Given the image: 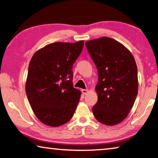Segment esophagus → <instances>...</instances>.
Instances as JSON below:
<instances>
[{
  "label": "esophagus",
  "mask_w": 158,
  "mask_h": 158,
  "mask_svg": "<svg viewBox=\"0 0 158 158\" xmlns=\"http://www.w3.org/2000/svg\"><path fill=\"white\" fill-rule=\"evenodd\" d=\"M81 92H82V94H83L84 95H85V94H87V93L88 92V90H87V89H83L81 90Z\"/></svg>",
  "instance_id": "obj_1"
}]
</instances>
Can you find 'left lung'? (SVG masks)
<instances>
[{"label":"left lung","mask_w":158,"mask_h":158,"mask_svg":"<svg viewBox=\"0 0 158 158\" xmlns=\"http://www.w3.org/2000/svg\"><path fill=\"white\" fill-rule=\"evenodd\" d=\"M85 45L98 74L93 114L105 125H116L127 117L137 97L136 62L129 50L114 39L103 37Z\"/></svg>","instance_id":"obj_1"}]
</instances>
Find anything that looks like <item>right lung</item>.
Wrapping results in <instances>:
<instances>
[{"instance_id":"right-lung-1","label":"right lung","mask_w":158,"mask_h":158,"mask_svg":"<svg viewBox=\"0 0 158 158\" xmlns=\"http://www.w3.org/2000/svg\"><path fill=\"white\" fill-rule=\"evenodd\" d=\"M83 46L84 41L52 43L31 58L26 95L36 117L46 126H62L73 117L81 92L73 87L72 67Z\"/></svg>"}]
</instances>
